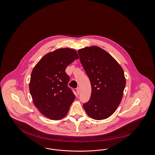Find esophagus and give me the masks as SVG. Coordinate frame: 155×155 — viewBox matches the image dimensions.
<instances>
[{
    "mask_svg": "<svg viewBox=\"0 0 155 155\" xmlns=\"http://www.w3.org/2000/svg\"><path fill=\"white\" fill-rule=\"evenodd\" d=\"M77 94L79 95V94H80V88L79 87L77 88Z\"/></svg>",
    "mask_w": 155,
    "mask_h": 155,
    "instance_id": "1",
    "label": "esophagus"
}]
</instances>
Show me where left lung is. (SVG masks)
<instances>
[{"instance_id":"1","label":"left lung","mask_w":155,"mask_h":155,"mask_svg":"<svg viewBox=\"0 0 155 155\" xmlns=\"http://www.w3.org/2000/svg\"><path fill=\"white\" fill-rule=\"evenodd\" d=\"M78 53L92 88L90 99L83 107L93 119L108 118L121 101L126 82L124 71L117 61L101 48L87 47Z\"/></svg>"}]
</instances>
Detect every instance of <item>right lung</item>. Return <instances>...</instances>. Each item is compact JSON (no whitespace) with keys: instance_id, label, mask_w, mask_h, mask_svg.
I'll return each instance as SVG.
<instances>
[{"instance_id":"right-lung-1","label":"right lung","mask_w":155,"mask_h":155,"mask_svg":"<svg viewBox=\"0 0 155 155\" xmlns=\"http://www.w3.org/2000/svg\"><path fill=\"white\" fill-rule=\"evenodd\" d=\"M79 58L73 49L60 48L45 54L31 75L30 92L34 105L45 116L58 120L66 116L75 96L67 84V66Z\"/></svg>"}]
</instances>
